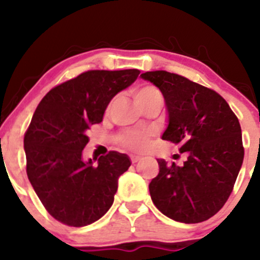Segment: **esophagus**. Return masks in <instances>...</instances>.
Returning a JSON list of instances; mask_svg holds the SVG:
<instances>
[{
  "mask_svg": "<svg viewBox=\"0 0 260 260\" xmlns=\"http://www.w3.org/2000/svg\"><path fill=\"white\" fill-rule=\"evenodd\" d=\"M140 159H141L140 156H132V157H131V161H132V164H137Z\"/></svg>",
  "mask_w": 260,
  "mask_h": 260,
  "instance_id": "obj_1",
  "label": "esophagus"
}]
</instances>
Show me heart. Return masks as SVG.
<instances>
[{
  "label": "heart",
  "mask_w": 260,
  "mask_h": 260,
  "mask_svg": "<svg viewBox=\"0 0 260 260\" xmlns=\"http://www.w3.org/2000/svg\"><path fill=\"white\" fill-rule=\"evenodd\" d=\"M157 89L153 86H141L137 90L135 91V98L137 101V103L142 102L143 99L147 98L151 94L157 93ZM149 137H151V133L148 131H127V132H123L119 136V141L123 143L125 147L131 149H135V151H142V149L147 148V146L149 145Z\"/></svg>",
  "instance_id": "heart-1"
}]
</instances>
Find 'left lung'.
<instances>
[{
  "label": "left lung",
  "instance_id": "obj_1",
  "mask_svg": "<svg viewBox=\"0 0 260 260\" xmlns=\"http://www.w3.org/2000/svg\"><path fill=\"white\" fill-rule=\"evenodd\" d=\"M141 78L165 98L167 127L161 138L187 156L181 166L157 158L159 172L148 186L152 201L175 221H205L226 203L242 169L239 120L216 91L181 75L157 70Z\"/></svg>",
  "mask_w": 260,
  "mask_h": 260
}]
</instances>
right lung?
<instances>
[{"label":"right lung","mask_w":260,"mask_h":260,"mask_svg":"<svg viewBox=\"0 0 260 260\" xmlns=\"http://www.w3.org/2000/svg\"><path fill=\"white\" fill-rule=\"evenodd\" d=\"M140 70H90L55 86L32 115L23 138L27 177L52 217L69 226L101 219L114 201L118 179L131 166L125 153L111 151L83 159L88 131L103 120L115 94L137 79Z\"/></svg>","instance_id":"obj_1"}]
</instances>
